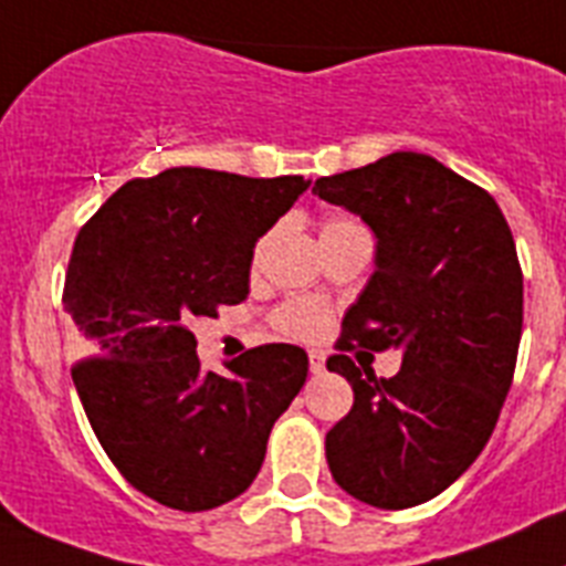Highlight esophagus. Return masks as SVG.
<instances>
[{
    "mask_svg": "<svg viewBox=\"0 0 566 566\" xmlns=\"http://www.w3.org/2000/svg\"><path fill=\"white\" fill-rule=\"evenodd\" d=\"M307 363H311L313 374L325 371V354H322V350H311V354H307Z\"/></svg>",
    "mask_w": 566,
    "mask_h": 566,
    "instance_id": "1",
    "label": "esophagus"
}]
</instances>
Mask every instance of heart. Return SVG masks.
Returning a JSON list of instances; mask_svg holds the SVG:
<instances>
[{
  "instance_id": "1",
  "label": "heart",
  "mask_w": 566,
  "mask_h": 566,
  "mask_svg": "<svg viewBox=\"0 0 566 566\" xmlns=\"http://www.w3.org/2000/svg\"><path fill=\"white\" fill-rule=\"evenodd\" d=\"M345 230H363V227L356 224L354 218L348 216H334L325 221L322 235ZM259 255L261 247L255 250V259H259ZM273 322L284 336H293V339H316V336L327 327V311L319 302H313V298H291V302H284V305L275 311Z\"/></svg>"
}]
</instances>
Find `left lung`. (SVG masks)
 Wrapping results in <instances>:
<instances>
[{"label":"left lung","instance_id":"8db88e82","mask_svg":"<svg viewBox=\"0 0 566 566\" xmlns=\"http://www.w3.org/2000/svg\"><path fill=\"white\" fill-rule=\"evenodd\" d=\"M313 195L377 235V268L327 359L354 388L325 437L327 467L356 501L408 510L472 467L510 394L524 322L515 241L486 189L420 151L319 178ZM359 347L402 349L401 371L356 369Z\"/></svg>","mask_w":566,"mask_h":566}]
</instances>
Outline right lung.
I'll return each mask as SVG.
<instances>
[{"label":"right lung","mask_w":566,"mask_h":566,"mask_svg":"<svg viewBox=\"0 0 566 566\" xmlns=\"http://www.w3.org/2000/svg\"><path fill=\"white\" fill-rule=\"evenodd\" d=\"M311 187L175 166L123 184L80 230L63 305L88 359L71 368L99 446L137 492L216 510L255 481L273 422L307 379L296 345H259L230 377L189 331L250 293L255 241Z\"/></svg>","instance_id":"obj_1"}]
</instances>
